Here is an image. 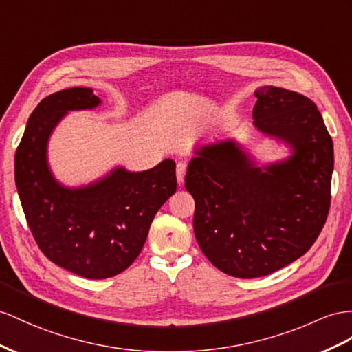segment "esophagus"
Instances as JSON below:
<instances>
[{"instance_id": "34e87169", "label": "esophagus", "mask_w": 352, "mask_h": 352, "mask_svg": "<svg viewBox=\"0 0 352 352\" xmlns=\"http://www.w3.org/2000/svg\"><path fill=\"white\" fill-rule=\"evenodd\" d=\"M186 170H187L186 164H183V162H179V164H177V182H178V184H183L184 183Z\"/></svg>"}]
</instances>
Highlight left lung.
Segmentation results:
<instances>
[{
    "instance_id": "left-lung-1",
    "label": "left lung",
    "mask_w": 352,
    "mask_h": 352,
    "mask_svg": "<svg viewBox=\"0 0 352 352\" xmlns=\"http://www.w3.org/2000/svg\"><path fill=\"white\" fill-rule=\"evenodd\" d=\"M253 126L290 148L258 165L235 138L197 144L186 190L195 199L197 244L221 272L257 278L308 251L330 208L333 141L309 98L275 86L254 92Z\"/></svg>"
}]
</instances>
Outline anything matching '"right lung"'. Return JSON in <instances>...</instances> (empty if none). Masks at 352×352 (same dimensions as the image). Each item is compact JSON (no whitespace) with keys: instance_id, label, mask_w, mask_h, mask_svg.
I'll list each match as a JSON object with an SVG mask.
<instances>
[{"instance_id":"right-lung-1","label":"right lung","mask_w":352,"mask_h":352,"mask_svg":"<svg viewBox=\"0 0 352 352\" xmlns=\"http://www.w3.org/2000/svg\"><path fill=\"white\" fill-rule=\"evenodd\" d=\"M101 102L89 87L46 96L30 116L14 157L16 188L34 239L53 263L89 279L114 276L133 263L156 212L177 190L173 159L138 173L114 166L78 187L56 179L47 157L53 131L69 111Z\"/></svg>"}]
</instances>
